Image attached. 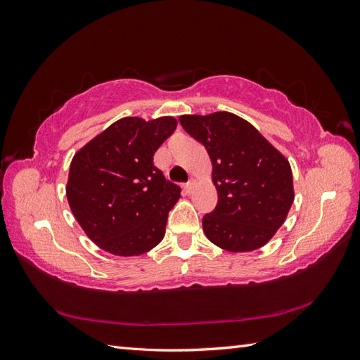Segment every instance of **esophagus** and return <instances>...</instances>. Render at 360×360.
Here are the masks:
<instances>
[{"mask_svg":"<svg viewBox=\"0 0 360 360\" xmlns=\"http://www.w3.org/2000/svg\"><path fill=\"white\" fill-rule=\"evenodd\" d=\"M195 184H197V180H195V179H191L186 184H184V189H186V192H192L193 191V188H195Z\"/></svg>","mask_w":360,"mask_h":360,"instance_id":"34e87169","label":"esophagus"}]
</instances>
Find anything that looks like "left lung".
Returning a JSON list of instances; mask_svg holds the SVG:
<instances>
[{"label":"left lung","instance_id":"obj_1","mask_svg":"<svg viewBox=\"0 0 360 360\" xmlns=\"http://www.w3.org/2000/svg\"><path fill=\"white\" fill-rule=\"evenodd\" d=\"M179 120L205 147L213 165L217 204L202 217L207 238L230 252L264 246L285 222L294 201L287 158L236 114L219 111Z\"/></svg>","mask_w":360,"mask_h":360}]
</instances>
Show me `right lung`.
<instances>
[{"label":"right lung","mask_w":360,"mask_h":360,"mask_svg":"<svg viewBox=\"0 0 360 360\" xmlns=\"http://www.w3.org/2000/svg\"><path fill=\"white\" fill-rule=\"evenodd\" d=\"M176 127L174 117H124L73 156L66 186L70 210L106 252L134 257L162 242L180 188L155 167L153 156Z\"/></svg>","instance_id":"obj_1"}]
</instances>
